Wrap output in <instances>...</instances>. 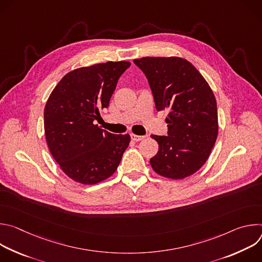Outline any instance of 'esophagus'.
Here are the masks:
<instances>
[{"label": "esophagus", "instance_id": "obj_1", "mask_svg": "<svg viewBox=\"0 0 262 262\" xmlns=\"http://www.w3.org/2000/svg\"><path fill=\"white\" fill-rule=\"evenodd\" d=\"M130 138H132V140H133V141L138 142V141L143 140L145 137H144V136H137V135H135V134H130Z\"/></svg>", "mask_w": 262, "mask_h": 262}]
</instances>
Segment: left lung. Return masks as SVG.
<instances>
[{
	"label": "left lung",
	"instance_id": "left-lung-1",
	"mask_svg": "<svg viewBox=\"0 0 262 262\" xmlns=\"http://www.w3.org/2000/svg\"><path fill=\"white\" fill-rule=\"evenodd\" d=\"M134 63L145 73L158 111L169 110L168 136L151 135L159 143L150 159L161 176L183 179L207 161L219 130L215 97L202 74L179 57H144Z\"/></svg>",
	"mask_w": 262,
	"mask_h": 262
}]
</instances>
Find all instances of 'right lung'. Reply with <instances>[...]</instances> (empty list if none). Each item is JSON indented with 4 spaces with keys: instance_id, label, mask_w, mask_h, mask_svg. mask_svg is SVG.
<instances>
[{
    "instance_id": "right-lung-1",
    "label": "right lung",
    "mask_w": 262,
    "mask_h": 262,
    "mask_svg": "<svg viewBox=\"0 0 262 262\" xmlns=\"http://www.w3.org/2000/svg\"><path fill=\"white\" fill-rule=\"evenodd\" d=\"M127 61L74 69L62 78L45 107V132L50 151L72 180L95 184L117 170L130 137L101 129L94 120L107 107Z\"/></svg>"
}]
</instances>
